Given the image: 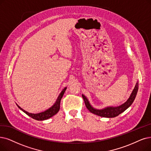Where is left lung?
Wrapping results in <instances>:
<instances>
[{"instance_id":"left-lung-1","label":"left lung","mask_w":151,"mask_h":151,"mask_svg":"<svg viewBox=\"0 0 151 151\" xmlns=\"http://www.w3.org/2000/svg\"><path fill=\"white\" fill-rule=\"evenodd\" d=\"M137 90H138V82L136 83V86L133 90V91H132V93L131 94L130 97L124 104L118 107H107L104 108L103 110L95 109V108H93L91 105H90L87 99L83 95H82V97L84 100V102H85V104L87 108L91 113L102 117L114 118V117L117 116L119 114H121L124 111L128 108H129L131 105L132 102L134 101L136 98Z\"/></svg>"}]
</instances>
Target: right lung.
Instances as JSON below:
<instances>
[{"mask_svg":"<svg viewBox=\"0 0 151 151\" xmlns=\"http://www.w3.org/2000/svg\"><path fill=\"white\" fill-rule=\"evenodd\" d=\"M66 88H67L66 87L64 88L63 91L61 92V93L59 94L55 105H54L52 107H51L50 109H48L47 110H46L44 112H42V113H37V114L30 113H28V112L26 111L25 110H23L22 108H20L19 105H17V106L21 110H22L24 113H25L27 114V115H28L30 117H32V118H33L35 119L38 120V121H41V120L47 119L50 118L51 117H52V116L55 115V114H56L59 111V110L60 109V103H61V99L64 95V93L65 91Z\"/></svg>","mask_w":151,"mask_h":151,"instance_id":"right-lung-1","label":"right lung"}]
</instances>
